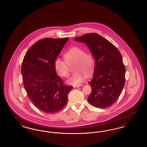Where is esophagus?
Listing matches in <instances>:
<instances>
[{
    "label": "esophagus",
    "mask_w": 147,
    "mask_h": 147,
    "mask_svg": "<svg viewBox=\"0 0 147 147\" xmlns=\"http://www.w3.org/2000/svg\"><path fill=\"white\" fill-rule=\"evenodd\" d=\"M82 84H79V85H75V86H73L74 88H79V87H80L82 86Z\"/></svg>",
    "instance_id": "1"
}]
</instances>
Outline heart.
<instances>
[{"instance_id": "b5f03b06", "label": "heart", "mask_w": 147, "mask_h": 147, "mask_svg": "<svg viewBox=\"0 0 147 147\" xmlns=\"http://www.w3.org/2000/svg\"><path fill=\"white\" fill-rule=\"evenodd\" d=\"M64 57L66 61L61 58H57L55 61V68L62 77H67L69 73V64L75 62L74 70H76L67 80L69 84L77 85L83 82L86 74L90 75L94 68V61L90 53H85L84 50L74 46L67 51Z\"/></svg>"}]
</instances>
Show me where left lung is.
Returning <instances> with one entry per match:
<instances>
[{"label":"left lung","mask_w":147,"mask_h":147,"mask_svg":"<svg viewBox=\"0 0 147 147\" xmlns=\"http://www.w3.org/2000/svg\"><path fill=\"white\" fill-rule=\"evenodd\" d=\"M84 43L95 59L94 75L90 82L92 91L88 102L98 108L112 106L119 98L125 83V67L119 50L101 36L86 34L74 38Z\"/></svg>","instance_id":"obj_1"}]
</instances>
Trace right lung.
I'll return each instance as SVG.
<instances>
[{"mask_svg":"<svg viewBox=\"0 0 147 147\" xmlns=\"http://www.w3.org/2000/svg\"><path fill=\"white\" fill-rule=\"evenodd\" d=\"M69 38H46L34 43L24 56L21 74L30 100L46 113L59 111L66 105L73 86L57 75L55 61Z\"/></svg>","mask_w":147,"mask_h":147,"instance_id":"1","label":"right lung"}]
</instances>
